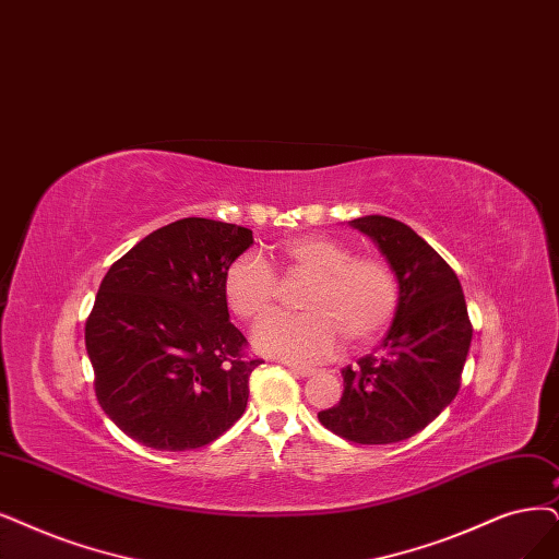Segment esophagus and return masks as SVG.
<instances>
[{
	"mask_svg": "<svg viewBox=\"0 0 559 559\" xmlns=\"http://www.w3.org/2000/svg\"><path fill=\"white\" fill-rule=\"evenodd\" d=\"M287 370H290V373H295V376H299V378H311V376H316V368H311V366L287 364Z\"/></svg>",
	"mask_w": 559,
	"mask_h": 559,
	"instance_id": "34e87169",
	"label": "esophagus"
}]
</instances>
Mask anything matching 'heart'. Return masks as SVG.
Here are the masks:
<instances>
[{
    "instance_id": "obj_1",
    "label": "heart",
    "mask_w": 559,
    "mask_h": 559,
    "mask_svg": "<svg viewBox=\"0 0 559 559\" xmlns=\"http://www.w3.org/2000/svg\"><path fill=\"white\" fill-rule=\"evenodd\" d=\"M276 253L287 274L311 278L301 297L308 313L258 324L253 343L260 353L295 364L320 361L336 353L343 336L349 345H366L394 318L399 283L384 260L355 255L329 237L287 239ZM223 293L241 320L255 322L276 306L278 276L258 253H243L225 269Z\"/></svg>"
}]
</instances>
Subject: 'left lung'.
Segmentation results:
<instances>
[{"label":"left lung","instance_id":"left-lung-1","mask_svg":"<svg viewBox=\"0 0 559 559\" xmlns=\"http://www.w3.org/2000/svg\"><path fill=\"white\" fill-rule=\"evenodd\" d=\"M368 235L399 281L394 322L376 355L345 366L324 428L357 444H394L424 430L456 399L472 324L453 269L409 225L389 216L349 221Z\"/></svg>","mask_w":559,"mask_h":559}]
</instances>
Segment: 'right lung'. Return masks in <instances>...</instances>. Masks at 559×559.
<instances>
[{"instance_id":"obj_1","label":"right lung","mask_w":559,"mask_h":559,"mask_svg":"<svg viewBox=\"0 0 559 559\" xmlns=\"http://www.w3.org/2000/svg\"><path fill=\"white\" fill-rule=\"evenodd\" d=\"M251 243L248 227L181 218L138 241L100 281L85 324L94 389L135 442L198 449L243 415L262 361L243 353L223 276Z\"/></svg>"}]
</instances>
